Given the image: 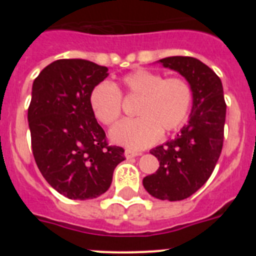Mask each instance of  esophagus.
Segmentation results:
<instances>
[{"mask_svg":"<svg viewBox=\"0 0 256 256\" xmlns=\"http://www.w3.org/2000/svg\"><path fill=\"white\" fill-rule=\"evenodd\" d=\"M137 155H140V154L136 152V151L133 150H130V148H126V150L124 151V156H126V159H133V158H136Z\"/></svg>","mask_w":256,"mask_h":256,"instance_id":"esophagus-1","label":"esophagus"}]
</instances>
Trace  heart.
<instances>
[{
	"instance_id": "1",
	"label": "heart",
	"mask_w": 256,
	"mask_h": 256,
	"mask_svg": "<svg viewBox=\"0 0 256 256\" xmlns=\"http://www.w3.org/2000/svg\"><path fill=\"white\" fill-rule=\"evenodd\" d=\"M138 98L137 119L116 124L110 132L112 142L140 150L159 140L162 132L178 130L190 114L192 88L182 78H165L150 70L126 74L118 84L98 83L90 94V108L100 123L112 126L122 115V97Z\"/></svg>"
}]
</instances>
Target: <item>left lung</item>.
Masks as SVG:
<instances>
[{"mask_svg":"<svg viewBox=\"0 0 256 256\" xmlns=\"http://www.w3.org/2000/svg\"><path fill=\"white\" fill-rule=\"evenodd\" d=\"M158 62L184 76L194 97L188 124L176 138L150 151L160 166L142 183L154 198L180 201L204 186L216 168L223 148L227 106L220 78L204 62L190 56H172Z\"/></svg>","mask_w":256,"mask_h":256,"instance_id":"obj_1","label":"left lung"}]
</instances>
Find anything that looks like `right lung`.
<instances>
[{
	"label": "right lung",
	"mask_w": 256,
	"mask_h": 256,
	"mask_svg": "<svg viewBox=\"0 0 256 256\" xmlns=\"http://www.w3.org/2000/svg\"><path fill=\"white\" fill-rule=\"evenodd\" d=\"M108 76V68L92 61L62 58L47 65L32 87L33 156L50 186L72 200L105 194L124 160V150L108 146L90 108V94Z\"/></svg>",
	"instance_id": "right-lung-1"
}]
</instances>
